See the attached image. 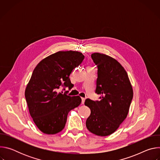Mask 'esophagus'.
Here are the masks:
<instances>
[{
  "mask_svg": "<svg viewBox=\"0 0 160 160\" xmlns=\"http://www.w3.org/2000/svg\"><path fill=\"white\" fill-rule=\"evenodd\" d=\"M85 98H82V104H84V102H85Z\"/></svg>",
  "mask_w": 160,
  "mask_h": 160,
  "instance_id": "34e87169",
  "label": "esophagus"
}]
</instances>
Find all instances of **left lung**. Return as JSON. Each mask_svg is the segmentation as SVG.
Returning a JSON list of instances; mask_svg holds the SVG:
<instances>
[{"mask_svg": "<svg viewBox=\"0 0 160 160\" xmlns=\"http://www.w3.org/2000/svg\"><path fill=\"white\" fill-rule=\"evenodd\" d=\"M98 66L96 93L100 101L87 99L85 106L90 109L86 120L87 129L99 136L115 132L126 118L133 98V89L127 72L116 59L107 55H91Z\"/></svg>", "mask_w": 160, "mask_h": 160, "instance_id": "left-lung-1", "label": "left lung"}]
</instances>
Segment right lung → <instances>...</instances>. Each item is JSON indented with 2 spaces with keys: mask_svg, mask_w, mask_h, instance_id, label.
I'll list each match as a JSON object with an SVG mask.
<instances>
[{
  "mask_svg": "<svg viewBox=\"0 0 160 160\" xmlns=\"http://www.w3.org/2000/svg\"><path fill=\"white\" fill-rule=\"evenodd\" d=\"M84 58L78 51H59L42 60L34 69L25 96L30 115L43 133L61 132L68 112L80 104V96H68V91L62 94L58 90L73 88L70 75Z\"/></svg>",
  "mask_w": 160,
  "mask_h": 160,
  "instance_id": "right-lung-1",
  "label": "right lung"
}]
</instances>
